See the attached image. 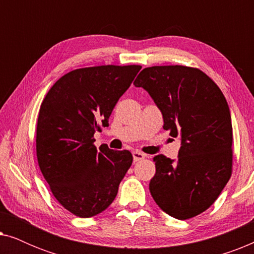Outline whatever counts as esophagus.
I'll list each match as a JSON object with an SVG mask.
<instances>
[{"label": "esophagus", "mask_w": 254, "mask_h": 254, "mask_svg": "<svg viewBox=\"0 0 254 254\" xmlns=\"http://www.w3.org/2000/svg\"><path fill=\"white\" fill-rule=\"evenodd\" d=\"M145 157V155L144 154H142L141 151H133V158H134V161L135 162H138V161H142V159H143Z\"/></svg>", "instance_id": "obj_1"}]
</instances>
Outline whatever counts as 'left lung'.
Listing matches in <instances>:
<instances>
[{"label":"left lung","instance_id":"obj_1","mask_svg":"<svg viewBox=\"0 0 254 254\" xmlns=\"http://www.w3.org/2000/svg\"><path fill=\"white\" fill-rule=\"evenodd\" d=\"M134 85L147 91L179 136L178 159L157 155L149 190L163 211L178 220L203 213L215 202L232 171V125L225 97L200 69L185 65L144 68Z\"/></svg>","mask_w":254,"mask_h":254}]
</instances>
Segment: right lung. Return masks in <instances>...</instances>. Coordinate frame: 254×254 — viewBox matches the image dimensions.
Segmentation results:
<instances>
[{
	"instance_id": "1",
	"label": "right lung",
	"mask_w": 254,
	"mask_h": 254,
	"mask_svg": "<svg viewBox=\"0 0 254 254\" xmlns=\"http://www.w3.org/2000/svg\"><path fill=\"white\" fill-rule=\"evenodd\" d=\"M141 65L75 69L59 78L41 103L37 124L40 171L59 202L76 216L102 213L113 202L133 163L130 151L93 144L96 130L129 88Z\"/></svg>"
}]
</instances>
